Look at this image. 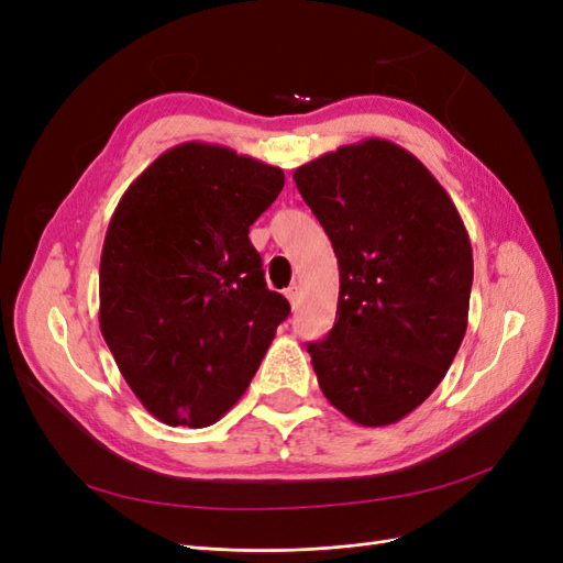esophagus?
Listing matches in <instances>:
<instances>
[{"label": "esophagus", "mask_w": 563, "mask_h": 563, "mask_svg": "<svg viewBox=\"0 0 563 563\" xmlns=\"http://www.w3.org/2000/svg\"><path fill=\"white\" fill-rule=\"evenodd\" d=\"M284 296H286V298H288V302H291L294 308H296V305L300 302V288H298L296 284H291V286H288L286 291H284Z\"/></svg>", "instance_id": "1"}]
</instances>
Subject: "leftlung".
Instances as JSON below:
<instances>
[{"instance_id": "left-lung-1", "label": "left lung", "mask_w": 563, "mask_h": 563, "mask_svg": "<svg viewBox=\"0 0 563 563\" xmlns=\"http://www.w3.org/2000/svg\"><path fill=\"white\" fill-rule=\"evenodd\" d=\"M294 180L340 275L333 329L308 345L319 387L356 424L399 422L446 376L467 331L463 218L428 166L383 139L327 152Z\"/></svg>"}]
</instances>
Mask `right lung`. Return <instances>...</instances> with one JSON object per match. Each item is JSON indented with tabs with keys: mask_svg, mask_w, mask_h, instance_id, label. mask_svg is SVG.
Wrapping results in <instances>:
<instances>
[{
	"mask_svg": "<svg viewBox=\"0 0 563 563\" xmlns=\"http://www.w3.org/2000/svg\"><path fill=\"white\" fill-rule=\"evenodd\" d=\"M279 166L209 143L166 150L119 199L100 255V333L157 420L209 428L240 401L288 300L265 286L249 228Z\"/></svg>",
	"mask_w": 563,
	"mask_h": 563,
	"instance_id": "add662e5",
	"label": "right lung"
}]
</instances>
